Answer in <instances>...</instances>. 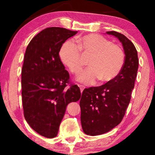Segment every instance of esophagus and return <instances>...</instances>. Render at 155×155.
Wrapping results in <instances>:
<instances>
[{
  "instance_id": "34e87169",
  "label": "esophagus",
  "mask_w": 155,
  "mask_h": 155,
  "mask_svg": "<svg viewBox=\"0 0 155 155\" xmlns=\"http://www.w3.org/2000/svg\"><path fill=\"white\" fill-rule=\"evenodd\" d=\"M78 87H80V91H81V92H83L84 89L85 88V87H84V86L82 85V84H78Z\"/></svg>"
}]
</instances>
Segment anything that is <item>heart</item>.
<instances>
[{
	"label": "heart",
	"mask_w": 155,
	"mask_h": 155,
	"mask_svg": "<svg viewBox=\"0 0 155 155\" xmlns=\"http://www.w3.org/2000/svg\"><path fill=\"white\" fill-rule=\"evenodd\" d=\"M76 41L78 46L72 41L65 42L59 51V56L72 73L78 74L83 67L80 51L92 56L88 62L90 68L78 76V80L87 84L95 83L97 79L107 82L119 75L125 61L124 52L119 46L97 34L82 36Z\"/></svg>",
	"instance_id": "1"
}]
</instances>
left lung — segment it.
<instances>
[{
    "label": "left lung",
    "instance_id": "8db88e82",
    "mask_svg": "<svg viewBox=\"0 0 155 155\" xmlns=\"http://www.w3.org/2000/svg\"><path fill=\"white\" fill-rule=\"evenodd\" d=\"M117 38L125 53L124 67L115 79L99 87L84 89L80 101L82 128L87 135H101L121 122L130 103L138 69L134 44L122 34L107 31Z\"/></svg>",
    "mask_w": 155,
    "mask_h": 155
}]
</instances>
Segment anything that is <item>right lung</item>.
<instances>
[{
    "mask_svg": "<svg viewBox=\"0 0 155 155\" xmlns=\"http://www.w3.org/2000/svg\"><path fill=\"white\" fill-rule=\"evenodd\" d=\"M78 33L61 27L43 29L27 46L22 69V101L25 120L42 136H57L69 103L81 97L59 57L63 44Z\"/></svg>",
    "mask_w": 155,
    "mask_h": 155,
    "instance_id": "add662e5",
    "label": "right lung"
}]
</instances>
